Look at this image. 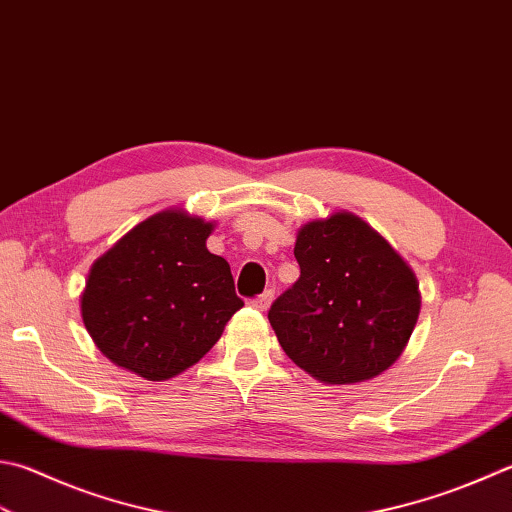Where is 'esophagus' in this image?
Here are the masks:
<instances>
[{
  "label": "esophagus",
  "instance_id": "obj_1",
  "mask_svg": "<svg viewBox=\"0 0 512 512\" xmlns=\"http://www.w3.org/2000/svg\"><path fill=\"white\" fill-rule=\"evenodd\" d=\"M272 301H274V289H265L263 294L254 298V301H252V307H256L258 312H265L267 307L272 305Z\"/></svg>",
  "mask_w": 512,
  "mask_h": 512
}]
</instances>
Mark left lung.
I'll return each instance as SVG.
<instances>
[{"instance_id": "obj_1", "label": "left lung", "mask_w": 512, "mask_h": 512, "mask_svg": "<svg viewBox=\"0 0 512 512\" xmlns=\"http://www.w3.org/2000/svg\"><path fill=\"white\" fill-rule=\"evenodd\" d=\"M298 281L267 318L285 354L327 385L370 381L406 350L421 312L419 281L379 231L350 211L296 234Z\"/></svg>"}]
</instances>
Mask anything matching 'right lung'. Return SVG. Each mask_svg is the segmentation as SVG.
I'll list each match as a JSON object with an SVG mask.
<instances>
[{"instance_id":"1","label":"right lung","mask_w":512,"mask_h":512,"mask_svg":"<svg viewBox=\"0 0 512 512\" xmlns=\"http://www.w3.org/2000/svg\"><path fill=\"white\" fill-rule=\"evenodd\" d=\"M211 231L214 223L171 207L95 260L80 310L106 359L147 381H167L216 345L243 301L227 260L207 249Z\"/></svg>"}]
</instances>
